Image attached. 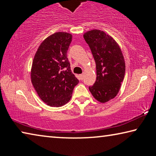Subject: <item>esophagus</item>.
Listing matches in <instances>:
<instances>
[{
	"label": "esophagus",
	"mask_w": 156,
	"mask_h": 156,
	"mask_svg": "<svg viewBox=\"0 0 156 156\" xmlns=\"http://www.w3.org/2000/svg\"><path fill=\"white\" fill-rule=\"evenodd\" d=\"M79 77H80V80H83L84 75H83V74H80V76H79Z\"/></svg>",
	"instance_id": "1"
}]
</instances>
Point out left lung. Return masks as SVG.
I'll list each match as a JSON object with an SVG mask.
<instances>
[{"label":"left lung","instance_id":"1","mask_svg":"<svg viewBox=\"0 0 156 156\" xmlns=\"http://www.w3.org/2000/svg\"><path fill=\"white\" fill-rule=\"evenodd\" d=\"M83 36L96 65V80L89 89L95 99L104 103L119 92L125 77V59L118 44L103 31H88Z\"/></svg>","mask_w":156,"mask_h":156}]
</instances>
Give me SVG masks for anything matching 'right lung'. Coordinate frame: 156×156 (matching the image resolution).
<instances>
[{"instance_id": "1", "label": "right lung", "mask_w": 156, "mask_h": 156, "mask_svg": "<svg viewBox=\"0 0 156 156\" xmlns=\"http://www.w3.org/2000/svg\"><path fill=\"white\" fill-rule=\"evenodd\" d=\"M72 39L71 34L54 33L43 41L34 58L31 83L40 98L50 107L67 103L79 83L67 57Z\"/></svg>"}]
</instances>
